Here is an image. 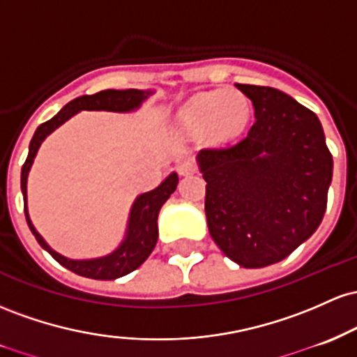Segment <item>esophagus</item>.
Wrapping results in <instances>:
<instances>
[{"instance_id":"esophagus-1","label":"esophagus","mask_w":357,"mask_h":357,"mask_svg":"<svg viewBox=\"0 0 357 357\" xmlns=\"http://www.w3.org/2000/svg\"><path fill=\"white\" fill-rule=\"evenodd\" d=\"M177 170L180 175H192L197 172V167H195L194 160H183V162L178 163Z\"/></svg>"}]
</instances>
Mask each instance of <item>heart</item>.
<instances>
[{
    "label": "heart",
    "instance_id": "heart-1",
    "mask_svg": "<svg viewBox=\"0 0 357 357\" xmlns=\"http://www.w3.org/2000/svg\"><path fill=\"white\" fill-rule=\"evenodd\" d=\"M250 119V102L238 91H212L200 94L183 107L180 123L192 133L211 130L219 139L241 133Z\"/></svg>",
    "mask_w": 357,
    "mask_h": 357
}]
</instances>
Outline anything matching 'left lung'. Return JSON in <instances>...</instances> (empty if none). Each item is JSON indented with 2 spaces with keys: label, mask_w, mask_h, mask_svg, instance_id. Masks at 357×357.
I'll use <instances>...</instances> for the list:
<instances>
[{
  "label": "left lung",
  "mask_w": 357,
  "mask_h": 357,
  "mask_svg": "<svg viewBox=\"0 0 357 357\" xmlns=\"http://www.w3.org/2000/svg\"><path fill=\"white\" fill-rule=\"evenodd\" d=\"M236 87L253 104L255 123L239 142L199 153L207 226L227 258L263 268L285 259L317 231L332 155L314 111L273 87Z\"/></svg>",
  "instance_id": "obj_1"
}]
</instances>
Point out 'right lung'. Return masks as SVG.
Listing matches in <instances>:
<instances>
[{
	"instance_id": "1",
	"label": "right lung",
	"mask_w": 357,
	"mask_h": 357,
	"mask_svg": "<svg viewBox=\"0 0 357 357\" xmlns=\"http://www.w3.org/2000/svg\"><path fill=\"white\" fill-rule=\"evenodd\" d=\"M146 98V92L138 91V89H126V91H114V89H106L99 91L92 96H81V98L74 99L69 104L62 107L54 118L49 121L42 123L35 131L33 138L30 142V150H28V157L22 167V192H23V200H25V218L28 222V227L33 232L35 239H37L40 246L45 251H49L52 258L55 261H59L60 265L66 266L67 270L74 271V273L86 276V278H94V280H114L119 276H125L131 271H135L136 268L142 265L143 261L150 256L153 251L155 244L158 239V212L160 207L165 204V200L174 194L177 189L178 183V175L170 174L167 177L165 182H162L155 190L142 194L138 199L135 200L133 209L130 214V226H128L126 239L121 243V246L111 253L109 256H104V258L98 259H87V261H75V259H67L59 253H55L54 250L43 241L42 236L35 231L33 224L30 222L26 211V177L28 172H30L31 163H33L35 155H37L38 146L42 145V142L45 139L47 135H50L55 128H59L62 123H66L67 119L72 118L79 111L87 109V111H131L135 107H138L142 104L143 99Z\"/></svg>"
}]
</instances>
